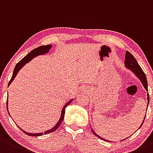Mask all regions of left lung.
Returning <instances> with one entry per match:
<instances>
[{"label": "left lung", "mask_w": 153, "mask_h": 153, "mask_svg": "<svg viewBox=\"0 0 153 153\" xmlns=\"http://www.w3.org/2000/svg\"><path fill=\"white\" fill-rule=\"evenodd\" d=\"M125 66H126L128 68L131 69L132 71H133L135 74H136V76H137L138 78L140 79V81H141V83H142L144 87L145 88V89L147 90V91H148V86H147V78H146L145 74H144V71L141 70V67L139 66V64H138L137 61L136 60V59H135V58L133 57V56L132 55L131 53L128 52V51H126V54H125ZM147 98H148V104H149V94H147ZM148 104H147V106H148ZM146 114H147V113H146ZM145 117H146V116H145ZM145 117H144V119H145ZM144 121L142 122V124H143V123H144ZM142 124L141 125V126L142 125ZM141 126H140V128H141ZM93 133H94V134L96 136H97L98 138H100V139H102V138L100 137L98 135L96 134V133H94V131H93ZM102 140L105 141V139H102Z\"/></svg>", "instance_id": "left-lung-1"}]
</instances>
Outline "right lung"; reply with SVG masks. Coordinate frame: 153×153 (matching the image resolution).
Returning <instances> with one entry per match:
<instances>
[{
    "mask_svg": "<svg viewBox=\"0 0 153 153\" xmlns=\"http://www.w3.org/2000/svg\"><path fill=\"white\" fill-rule=\"evenodd\" d=\"M52 47L51 46V45H42V46H40V47L39 48H36V49L33 50V51H31L28 54V55H26L25 56V57L23 58V59H22L20 61V62H18L17 64H16L15 67H14V72H13V75H12V78H11V80L9 81V85L8 86H9V84H10L11 83H12L13 80H14V78H15V76L17 75V72H19V70H20V69L22 68V66L25 65V64L28 63V62H30V60H31L33 58L36 57V56H37L39 55H43V54L46 53H48V51H49V50L51 49V48ZM72 100H70V102H67V104H66L64 106L63 109H62V115H61V117H60V120H59V122H58V123L56 124V126L54 127V128H53L52 129L49 130V131H47L45 132H44V133H26V132L23 131L22 130V131L24 132V133H25V134L28 135V136H42V135L43 134H48V133H52V132L55 131L56 129H57L59 127V125H61V123H62V122L63 121V119L64 117V114H65V108L66 107H67V105H69V104L71 102ZM6 107H7V111H8V100L6 101Z\"/></svg>",
    "mask_w": 153,
    "mask_h": 153,
    "instance_id": "right-lung-1",
    "label": "right lung"
}]
</instances>
